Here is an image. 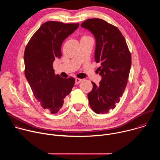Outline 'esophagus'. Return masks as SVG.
<instances>
[{"label": "esophagus", "instance_id": "esophagus-1", "mask_svg": "<svg viewBox=\"0 0 160 160\" xmlns=\"http://www.w3.org/2000/svg\"><path fill=\"white\" fill-rule=\"evenodd\" d=\"M82 81V79H80V78H76L75 79V84H78L79 83H80Z\"/></svg>", "mask_w": 160, "mask_h": 160}]
</instances>
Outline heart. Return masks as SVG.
Instances as JSON below:
<instances>
[{
	"label": "heart",
	"mask_w": 160,
	"mask_h": 160,
	"mask_svg": "<svg viewBox=\"0 0 160 160\" xmlns=\"http://www.w3.org/2000/svg\"><path fill=\"white\" fill-rule=\"evenodd\" d=\"M88 37H90L85 35V36H82V38H88ZM82 38H81V39H82Z\"/></svg>",
	"instance_id": "obj_1"
}]
</instances>
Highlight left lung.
Instances as JSON below:
<instances>
[{"label": "left lung", "mask_w": 160, "mask_h": 160, "mask_svg": "<svg viewBox=\"0 0 160 160\" xmlns=\"http://www.w3.org/2000/svg\"><path fill=\"white\" fill-rule=\"evenodd\" d=\"M81 27L93 34L96 39L95 61L102 79L88 94L89 104L97 114L108 112L116 107L125 89L132 64L126 40L118 30L106 21L88 19ZM99 73V72H98Z\"/></svg>", "instance_id": "obj_1"}]
</instances>
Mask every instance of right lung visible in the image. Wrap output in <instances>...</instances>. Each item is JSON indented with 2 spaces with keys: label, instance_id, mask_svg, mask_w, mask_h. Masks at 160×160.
<instances>
[{
  "label": "right lung",
  "instance_id": "right-lung-1",
  "mask_svg": "<svg viewBox=\"0 0 160 160\" xmlns=\"http://www.w3.org/2000/svg\"><path fill=\"white\" fill-rule=\"evenodd\" d=\"M78 26V23L45 22L32 37L25 50L26 78L42 107L51 114L57 113L62 107L64 99L75 84L73 77L63 78L55 75L53 62L61 56L63 41Z\"/></svg>",
  "mask_w": 160,
  "mask_h": 160
}]
</instances>
